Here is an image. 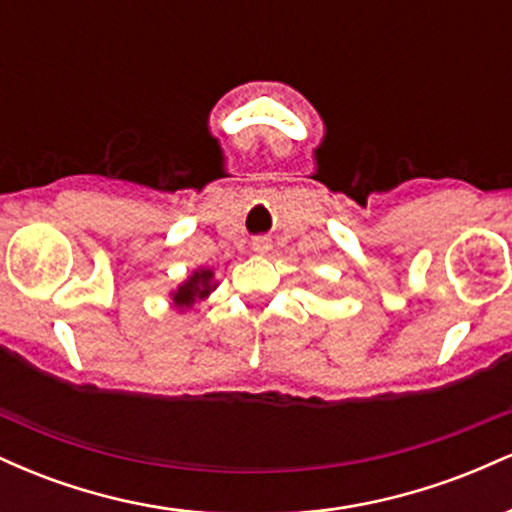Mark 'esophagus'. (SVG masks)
I'll list each match as a JSON object with an SVG mask.
<instances>
[{"label": "esophagus", "mask_w": 512, "mask_h": 512, "mask_svg": "<svg viewBox=\"0 0 512 512\" xmlns=\"http://www.w3.org/2000/svg\"><path fill=\"white\" fill-rule=\"evenodd\" d=\"M269 248H272V243H269L267 238H257L255 243H252V250L260 252V255H264V252H269Z\"/></svg>", "instance_id": "1"}]
</instances>
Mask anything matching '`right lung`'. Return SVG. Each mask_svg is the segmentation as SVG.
Masks as SVG:
<instances>
[{
  "mask_svg": "<svg viewBox=\"0 0 512 512\" xmlns=\"http://www.w3.org/2000/svg\"><path fill=\"white\" fill-rule=\"evenodd\" d=\"M216 289L214 284V272L207 267H199L197 272H192V276H187L185 281L175 289L170 296H173V305L175 308H192L197 301H204L211 291Z\"/></svg>",
  "mask_w": 512,
  "mask_h": 512,
  "instance_id": "1",
  "label": "right lung"
}]
</instances>
